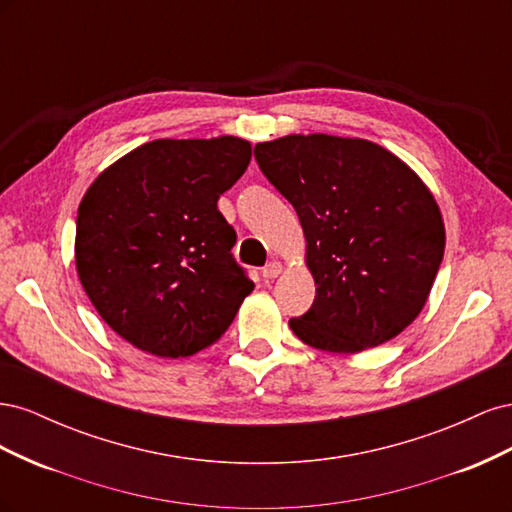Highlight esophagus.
Returning a JSON list of instances; mask_svg holds the SVG:
<instances>
[{
    "mask_svg": "<svg viewBox=\"0 0 512 512\" xmlns=\"http://www.w3.org/2000/svg\"><path fill=\"white\" fill-rule=\"evenodd\" d=\"M280 273H282V265H280V262H275V260L269 262V265L262 269V277H267V280H273V277H277Z\"/></svg>",
    "mask_w": 512,
    "mask_h": 512,
    "instance_id": "1",
    "label": "esophagus"
}]
</instances>
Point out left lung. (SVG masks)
Returning <instances> with one entry per match:
<instances>
[{"mask_svg":"<svg viewBox=\"0 0 512 512\" xmlns=\"http://www.w3.org/2000/svg\"><path fill=\"white\" fill-rule=\"evenodd\" d=\"M290 200L316 282L288 324L303 344L356 354L386 344L425 307L444 256L442 211L425 181L365 138L288 134L254 147Z\"/></svg>","mask_w":512,"mask_h":512,"instance_id":"left-lung-1","label":"left lung"}]
</instances>
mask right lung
<instances>
[{
    "label": "right lung",
    "instance_id": "1",
    "mask_svg": "<svg viewBox=\"0 0 512 512\" xmlns=\"http://www.w3.org/2000/svg\"><path fill=\"white\" fill-rule=\"evenodd\" d=\"M252 160L239 136L158 138L106 166L76 215V273L102 320L160 359L213 346L254 290L218 209Z\"/></svg>",
    "mask_w": 512,
    "mask_h": 512
}]
</instances>
